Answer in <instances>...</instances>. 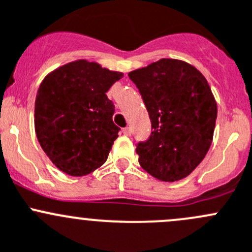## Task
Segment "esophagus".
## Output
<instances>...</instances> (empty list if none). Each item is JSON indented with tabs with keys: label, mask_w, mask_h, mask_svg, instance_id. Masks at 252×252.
Segmentation results:
<instances>
[{
	"label": "esophagus",
	"mask_w": 252,
	"mask_h": 252,
	"mask_svg": "<svg viewBox=\"0 0 252 252\" xmlns=\"http://www.w3.org/2000/svg\"><path fill=\"white\" fill-rule=\"evenodd\" d=\"M123 133H124V135H130L131 134V131H130V128H129V126H126V128H124L123 129Z\"/></svg>",
	"instance_id": "esophagus-1"
}]
</instances>
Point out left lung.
I'll return each mask as SVG.
<instances>
[{
  "label": "left lung",
  "mask_w": 252,
  "mask_h": 252,
  "mask_svg": "<svg viewBox=\"0 0 252 252\" xmlns=\"http://www.w3.org/2000/svg\"><path fill=\"white\" fill-rule=\"evenodd\" d=\"M151 121V134L136 144L139 163L162 182L188 177L211 146L217 105L204 75L183 61L162 58L129 73Z\"/></svg>",
  "instance_id": "8db88e82"
}]
</instances>
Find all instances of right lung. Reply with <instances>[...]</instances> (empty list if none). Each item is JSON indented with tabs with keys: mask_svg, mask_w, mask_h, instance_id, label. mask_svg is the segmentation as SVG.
<instances>
[{
	"mask_svg": "<svg viewBox=\"0 0 252 252\" xmlns=\"http://www.w3.org/2000/svg\"><path fill=\"white\" fill-rule=\"evenodd\" d=\"M123 74L88 61L68 63L44 79L35 100V131L52 163L73 177L107 159L121 128L106 93Z\"/></svg>",
	"mask_w": 252,
	"mask_h": 252,
	"instance_id": "right-lung-1",
	"label": "right lung"
}]
</instances>
